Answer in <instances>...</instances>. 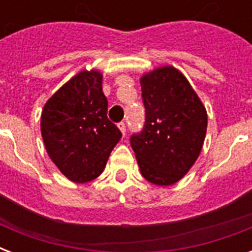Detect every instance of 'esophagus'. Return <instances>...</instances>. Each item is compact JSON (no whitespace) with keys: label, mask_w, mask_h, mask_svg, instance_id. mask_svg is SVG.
Masks as SVG:
<instances>
[{"label":"esophagus","mask_w":252,"mask_h":252,"mask_svg":"<svg viewBox=\"0 0 252 252\" xmlns=\"http://www.w3.org/2000/svg\"><path fill=\"white\" fill-rule=\"evenodd\" d=\"M118 128H119V129H120V132H122V133H123V136H126V124H124V123H119Z\"/></svg>","instance_id":"obj_1"}]
</instances>
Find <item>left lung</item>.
<instances>
[{
    "instance_id": "left-lung-1",
    "label": "left lung",
    "mask_w": 252,
    "mask_h": 252,
    "mask_svg": "<svg viewBox=\"0 0 252 252\" xmlns=\"http://www.w3.org/2000/svg\"><path fill=\"white\" fill-rule=\"evenodd\" d=\"M145 126L130 137L142 176L157 186L179 182L203 149L208 115L183 73L166 65L140 78Z\"/></svg>"
}]
</instances>
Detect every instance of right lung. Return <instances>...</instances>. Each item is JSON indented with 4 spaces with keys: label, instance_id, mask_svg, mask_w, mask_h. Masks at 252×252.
I'll return each mask as SVG.
<instances>
[{
    "label": "right lung",
    "instance_id": "1",
    "mask_svg": "<svg viewBox=\"0 0 252 252\" xmlns=\"http://www.w3.org/2000/svg\"><path fill=\"white\" fill-rule=\"evenodd\" d=\"M103 74L82 70L64 84L43 107L41 137L49 158L69 180L98 178L122 132L107 118Z\"/></svg>",
    "mask_w": 252,
    "mask_h": 252
}]
</instances>
